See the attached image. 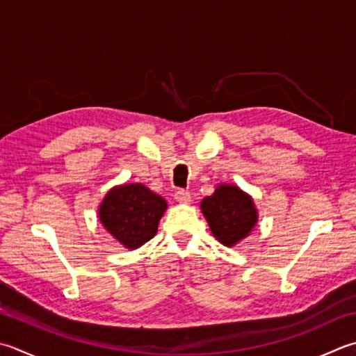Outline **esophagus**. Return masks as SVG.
I'll list each match as a JSON object with an SVG mask.
<instances>
[{
	"mask_svg": "<svg viewBox=\"0 0 356 356\" xmlns=\"http://www.w3.org/2000/svg\"><path fill=\"white\" fill-rule=\"evenodd\" d=\"M176 200L179 202V204H190L191 202V194L188 193V191H185V190H179L177 193H176Z\"/></svg>",
	"mask_w": 356,
	"mask_h": 356,
	"instance_id": "1",
	"label": "esophagus"
}]
</instances>
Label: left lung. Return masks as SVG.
Masks as SVG:
<instances>
[{
    "label": "left lung",
    "mask_w": 356,
    "mask_h": 356,
    "mask_svg": "<svg viewBox=\"0 0 356 356\" xmlns=\"http://www.w3.org/2000/svg\"><path fill=\"white\" fill-rule=\"evenodd\" d=\"M200 211L214 238L225 247H234L245 239L259 218L253 197L233 184L216 186L211 196L202 199Z\"/></svg>",
    "instance_id": "1"
}]
</instances>
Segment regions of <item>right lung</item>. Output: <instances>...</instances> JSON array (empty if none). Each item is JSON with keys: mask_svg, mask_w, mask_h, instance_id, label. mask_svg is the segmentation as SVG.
<instances>
[{"mask_svg": "<svg viewBox=\"0 0 356 356\" xmlns=\"http://www.w3.org/2000/svg\"><path fill=\"white\" fill-rule=\"evenodd\" d=\"M166 208V200L143 184L115 185L99 205V220L120 245L136 250L154 238Z\"/></svg>", "mask_w": 356, "mask_h": 356, "instance_id": "obj_1", "label": "right lung"}]
</instances>
